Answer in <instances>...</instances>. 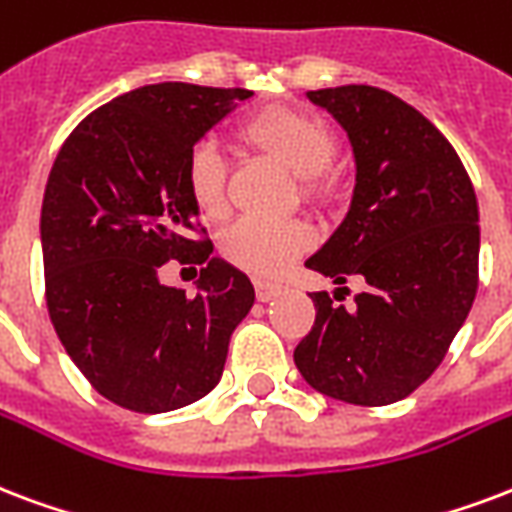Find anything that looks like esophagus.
<instances>
[{
	"instance_id": "1",
	"label": "esophagus",
	"mask_w": 512,
	"mask_h": 512,
	"mask_svg": "<svg viewBox=\"0 0 512 512\" xmlns=\"http://www.w3.org/2000/svg\"><path fill=\"white\" fill-rule=\"evenodd\" d=\"M279 292V284H273V282H265V279H255V295L257 300H271L273 295Z\"/></svg>"
}]
</instances>
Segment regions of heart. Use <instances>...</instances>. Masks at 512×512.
Instances as JSON below:
<instances>
[{
	"label": "heart",
	"mask_w": 512,
	"mask_h": 512,
	"mask_svg": "<svg viewBox=\"0 0 512 512\" xmlns=\"http://www.w3.org/2000/svg\"><path fill=\"white\" fill-rule=\"evenodd\" d=\"M241 136L298 174L300 187L311 201H330L338 193V174L330 169L338 139L319 117L300 109L271 107L252 117L241 128ZM182 179L198 212L206 217L228 212V161L212 139H198L187 150ZM314 239V228L306 220L244 217L222 233L220 252L241 271L276 276L314 247Z\"/></svg>",
	"instance_id": "obj_1"
}]
</instances>
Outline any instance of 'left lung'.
<instances>
[{
    "instance_id": "8db88e82",
    "label": "left lung",
    "mask_w": 512,
    "mask_h": 512,
    "mask_svg": "<svg viewBox=\"0 0 512 512\" xmlns=\"http://www.w3.org/2000/svg\"><path fill=\"white\" fill-rule=\"evenodd\" d=\"M308 99L349 131L357 187L341 228L306 268L335 284L362 276L368 287L349 308L311 292L317 319L295 346V365L343 403H397L438 370L473 308L475 187L446 136L395 93L341 85Z\"/></svg>"
}]
</instances>
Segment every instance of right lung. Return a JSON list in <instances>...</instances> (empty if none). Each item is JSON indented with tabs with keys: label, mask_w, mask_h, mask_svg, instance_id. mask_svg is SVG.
<instances>
[{
	"label": "right lung",
	"mask_w": 512,
	"mask_h": 512,
	"mask_svg": "<svg viewBox=\"0 0 512 512\" xmlns=\"http://www.w3.org/2000/svg\"><path fill=\"white\" fill-rule=\"evenodd\" d=\"M244 88L144 85L93 109L61 144L42 201L50 322L101 397L166 413L209 395L255 290L212 255L185 158L249 99ZM169 259L206 264L199 292L157 282Z\"/></svg>",
	"instance_id": "obj_1"
}]
</instances>
